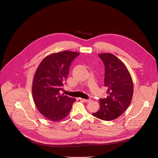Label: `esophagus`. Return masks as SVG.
I'll return each instance as SVG.
<instances>
[{
    "instance_id": "1",
    "label": "esophagus",
    "mask_w": 158,
    "mask_h": 158,
    "mask_svg": "<svg viewBox=\"0 0 158 158\" xmlns=\"http://www.w3.org/2000/svg\"><path fill=\"white\" fill-rule=\"evenodd\" d=\"M81 100H82V101H84V102H90L91 101V99H81Z\"/></svg>"
}]
</instances>
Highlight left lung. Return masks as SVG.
<instances>
[{
  "label": "left lung",
  "mask_w": 158,
  "mask_h": 158,
  "mask_svg": "<svg viewBox=\"0 0 158 158\" xmlns=\"http://www.w3.org/2000/svg\"><path fill=\"white\" fill-rule=\"evenodd\" d=\"M105 66L104 86L107 98L99 99L100 107L92 114L104 121L117 119L127 110L133 96V82L125 64L110 53L99 54Z\"/></svg>",
  "instance_id": "1"
}]
</instances>
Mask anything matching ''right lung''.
Listing matches in <instances>:
<instances>
[{"instance_id": "obj_1", "label": "right lung", "mask_w": 158, "mask_h": 158, "mask_svg": "<svg viewBox=\"0 0 158 158\" xmlns=\"http://www.w3.org/2000/svg\"><path fill=\"white\" fill-rule=\"evenodd\" d=\"M79 52L64 51L51 54L39 65L34 76L32 92L37 109L46 119L58 122L69 114L76 101L60 94L69 66Z\"/></svg>"}]
</instances>
